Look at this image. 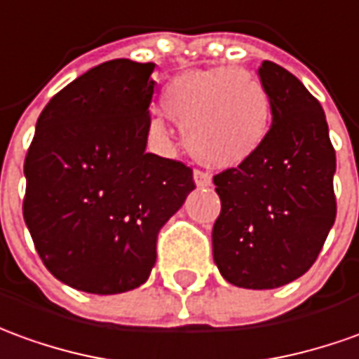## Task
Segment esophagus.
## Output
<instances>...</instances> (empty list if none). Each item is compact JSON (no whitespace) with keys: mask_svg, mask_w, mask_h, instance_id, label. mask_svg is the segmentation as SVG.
I'll return each mask as SVG.
<instances>
[{"mask_svg":"<svg viewBox=\"0 0 359 359\" xmlns=\"http://www.w3.org/2000/svg\"><path fill=\"white\" fill-rule=\"evenodd\" d=\"M194 182H196V187H200V188L212 187V177H210L208 172L196 169V171H194Z\"/></svg>","mask_w":359,"mask_h":359,"instance_id":"34e87169","label":"esophagus"}]
</instances>
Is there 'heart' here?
<instances>
[{
	"mask_svg": "<svg viewBox=\"0 0 359 359\" xmlns=\"http://www.w3.org/2000/svg\"><path fill=\"white\" fill-rule=\"evenodd\" d=\"M161 107L182 130L188 151L217 169H231L257 155L272 124L266 85L241 67H205L177 75L163 89ZM147 126L155 137L169 140L163 118L151 116Z\"/></svg>",
	"mask_w": 359,
	"mask_h": 359,
	"instance_id": "heart-1",
	"label": "heart"
}]
</instances>
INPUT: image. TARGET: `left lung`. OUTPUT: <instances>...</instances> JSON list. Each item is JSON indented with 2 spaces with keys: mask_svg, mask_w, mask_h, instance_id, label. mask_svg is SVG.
Masks as SVG:
<instances>
[{
  "mask_svg": "<svg viewBox=\"0 0 359 359\" xmlns=\"http://www.w3.org/2000/svg\"><path fill=\"white\" fill-rule=\"evenodd\" d=\"M258 77L272 101L266 144L249 161L214 177L222 212L214 260L229 284L274 290L303 276L337 217V154L320 102L305 85L264 60Z\"/></svg>",
  "mask_w": 359,
  "mask_h": 359,
  "instance_id": "1",
  "label": "left lung"
}]
</instances>
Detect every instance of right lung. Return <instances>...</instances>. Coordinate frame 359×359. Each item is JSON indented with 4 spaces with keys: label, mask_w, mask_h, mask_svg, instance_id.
I'll return each mask as SVG.
<instances>
[{
    "label": "right lung",
    "mask_w": 359,
    "mask_h": 359,
    "mask_svg": "<svg viewBox=\"0 0 359 359\" xmlns=\"http://www.w3.org/2000/svg\"><path fill=\"white\" fill-rule=\"evenodd\" d=\"M155 64L110 60L40 112L25 157L22 217L50 274L79 292L142 285L157 233L196 188L184 163L147 154Z\"/></svg>",
    "instance_id": "right-lung-1"
}]
</instances>
